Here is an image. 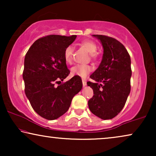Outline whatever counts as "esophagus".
Returning <instances> with one entry per match:
<instances>
[{"label": "esophagus", "instance_id": "obj_1", "mask_svg": "<svg viewBox=\"0 0 156 156\" xmlns=\"http://www.w3.org/2000/svg\"><path fill=\"white\" fill-rule=\"evenodd\" d=\"M82 84H83V87H85L87 85V82L86 80H82Z\"/></svg>", "mask_w": 156, "mask_h": 156}]
</instances>
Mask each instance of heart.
Masks as SVG:
<instances>
[{
    "label": "heart",
    "instance_id": "heart-1",
    "mask_svg": "<svg viewBox=\"0 0 156 156\" xmlns=\"http://www.w3.org/2000/svg\"><path fill=\"white\" fill-rule=\"evenodd\" d=\"M80 45L86 49L88 52L90 53V56L93 59H95L98 56L97 50L98 45L97 44L92 40H85L81 42ZM73 54L74 49L72 46H68L65 49V52H64V57L66 62L68 64H71L73 59ZM91 70L92 67L89 65H77L74 66L71 69V74L73 76H79L80 77L84 78L88 75Z\"/></svg>",
    "mask_w": 156,
    "mask_h": 156
}]
</instances>
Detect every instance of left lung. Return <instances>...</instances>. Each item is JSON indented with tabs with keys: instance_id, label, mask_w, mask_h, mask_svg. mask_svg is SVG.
Wrapping results in <instances>:
<instances>
[{
	"instance_id": "1",
	"label": "left lung",
	"mask_w": 156,
	"mask_h": 156,
	"mask_svg": "<svg viewBox=\"0 0 156 156\" xmlns=\"http://www.w3.org/2000/svg\"><path fill=\"white\" fill-rule=\"evenodd\" d=\"M100 40L104 54L99 67L87 86L94 91L88 105L91 113L106 120L117 116L124 106L131 91V57L125 47L114 38L93 35Z\"/></svg>"
}]
</instances>
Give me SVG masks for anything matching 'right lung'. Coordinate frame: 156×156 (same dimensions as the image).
Returning a JSON list of instances; mask_svg holds the SVG:
<instances>
[{"label":"right lung","instance_id":"right-lung-1","mask_svg":"<svg viewBox=\"0 0 156 156\" xmlns=\"http://www.w3.org/2000/svg\"><path fill=\"white\" fill-rule=\"evenodd\" d=\"M76 35H50L36 40L25 57L23 78L25 95L34 111L42 118L55 120L69 109L72 100L82 89L80 76L69 75L64 57ZM59 85L55 87L54 84Z\"/></svg>","mask_w":156,"mask_h":156}]
</instances>
